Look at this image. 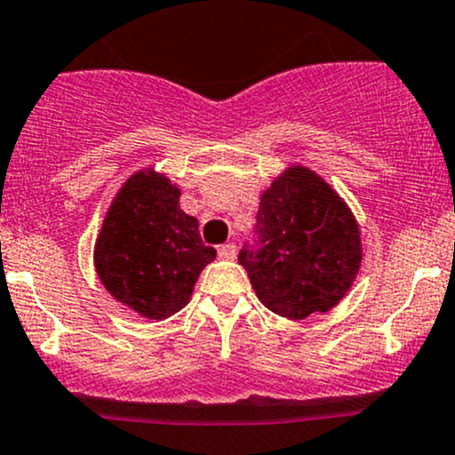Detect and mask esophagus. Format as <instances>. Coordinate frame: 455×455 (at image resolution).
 Wrapping results in <instances>:
<instances>
[{
  "instance_id": "esophagus-1",
  "label": "esophagus",
  "mask_w": 455,
  "mask_h": 455,
  "mask_svg": "<svg viewBox=\"0 0 455 455\" xmlns=\"http://www.w3.org/2000/svg\"><path fill=\"white\" fill-rule=\"evenodd\" d=\"M219 258H221V259H234V258H236V247H234L232 243L221 244V247H219Z\"/></svg>"
}]
</instances>
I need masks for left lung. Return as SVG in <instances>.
<instances>
[{"label":"left lung","instance_id":"1","mask_svg":"<svg viewBox=\"0 0 455 455\" xmlns=\"http://www.w3.org/2000/svg\"><path fill=\"white\" fill-rule=\"evenodd\" d=\"M258 244L243 249L264 307L288 320L324 314L350 292L361 262V229L350 206L320 173L290 165L259 196Z\"/></svg>","mask_w":455,"mask_h":455}]
</instances>
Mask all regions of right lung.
Masks as SVG:
<instances>
[{
    "mask_svg": "<svg viewBox=\"0 0 455 455\" xmlns=\"http://www.w3.org/2000/svg\"><path fill=\"white\" fill-rule=\"evenodd\" d=\"M180 187L144 167L126 178L107 208L94 268L117 303L148 320H165L191 300L197 277L217 258L197 219L180 208Z\"/></svg>",
    "mask_w": 455,
    "mask_h": 455,
    "instance_id": "right-lung-1",
    "label": "right lung"
}]
</instances>
